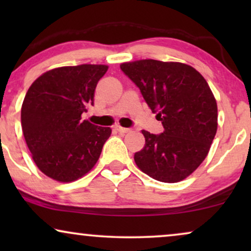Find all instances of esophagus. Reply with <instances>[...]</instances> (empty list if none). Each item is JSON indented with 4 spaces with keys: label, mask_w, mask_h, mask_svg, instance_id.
<instances>
[{
    "label": "esophagus",
    "mask_w": 251,
    "mask_h": 251,
    "mask_svg": "<svg viewBox=\"0 0 251 251\" xmlns=\"http://www.w3.org/2000/svg\"><path fill=\"white\" fill-rule=\"evenodd\" d=\"M115 129L118 130L119 132H121V133H126V132L130 131L129 128H123V126H116Z\"/></svg>",
    "instance_id": "1"
}]
</instances>
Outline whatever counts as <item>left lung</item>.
I'll list each match as a JSON object with an SVG mask.
<instances>
[{"instance_id":"left-lung-1","label":"left lung","mask_w":251,"mask_h":251,"mask_svg":"<svg viewBox=\"0 0 251 251\" xmlns=\"http://www.w3.org/2000/svg\"><path fill=\"white\" fill-rule=\"evenodd\" d=\"M162 122L163 132L145 137L135 162L163 183H178L207 157L217 132V102L207 81L190 65L142 59L120 65Z\"/></svg>"}]
</instances>
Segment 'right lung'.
Masks as SVG:
<instances>
[{"mask_svg": "<svg viewBox=\"0 0 251 251\" xmlns=\"http://www.w3.org/2000/svg\"><path fill=\"white\" fill-rule=\"evenodd\" d=\"M107 65L57 67L30 85L22 106V128L37 168L51 179L71 183L87 175L112 129L84 120Z\"/></svg>", "mask_w": 251, "mask_h": 251, "instance_id": "add662e5", "label": "right lung"}]
</instances>
